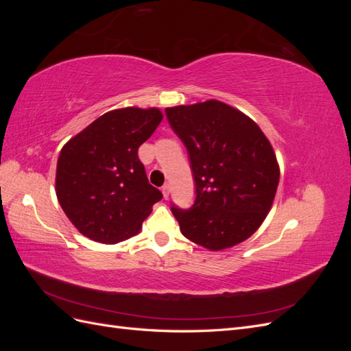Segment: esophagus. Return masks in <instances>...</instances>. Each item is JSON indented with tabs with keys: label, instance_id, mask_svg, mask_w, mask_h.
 Listing matches in <instances>:
<instances>
[{
	"label": "esophagus",
	"instance_id": "34e87169",
	"mask_svg": "<svg viewBox=\"0 0 351 351\" xmlns=\"http://www.w3.org/2000/svg\"><path fill=\"white\" fill-rule=\"evenodd\" d=\"M162 195H164L165 199H168V196H169V184H164L162 186Z\"/></svg>",
	"mask_w": 351,
	"mask_h": 351
}]
</instances>
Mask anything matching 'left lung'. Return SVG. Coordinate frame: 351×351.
<instances>
[{
    "label": "left lung",
    "instance_id": "8db88e82",
    "mask_svg": "<svg viewBox=\"0 0 351 351\" xmlns=\"http://www.w3.org/2000/svg\"><path fill=\"white\" fill-rule=\"evenodd\" d=\"M165 114L186 146L196 186L192 208H171L183 236L209 250L249 239L267 218L280 182L267 136L247 115L215 99Z\"/></svg>",
    "mask_w": 351,
    "mask_h": 351
}]
</instances>
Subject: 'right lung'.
I'll return each instance as SVG.
<instances>
[{"label":"right lung","instance_id":"1","mask_svg":"<svg viewBox=\"0 0 351 351\" xmlns=\"http://www.w3.org/2000/svg\"><path fill=\"white\" fill-rule=\"evenodd\" d=\"M161 121L158 108L114 110L62 146L56 192L83 236L112 244L141 231L162 193L149 184L137 151Z\"/></svg>","mask_w":351,"mask_h":351}]
</instances>
